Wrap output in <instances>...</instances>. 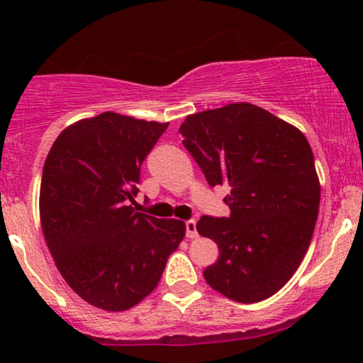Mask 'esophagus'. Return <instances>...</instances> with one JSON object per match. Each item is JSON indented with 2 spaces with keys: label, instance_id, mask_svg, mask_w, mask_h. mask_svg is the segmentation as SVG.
Segmentation results:
<instances>
[{
  "label": "esophagus",
  "instance_id": "esophagus-1",
  "mask_svg": "<svg viewBox=\"0 0 363 363\" xmlns=\"http://www.w3.org/2000/svg\"><path fill=\"white\" fill-rule=\"evenodd\" d=\"M186 237L187 239H198V230H196L194 220H187L186 222Z\"/></svg>",
  "mask_w": 363,
  "mask_h": 363
}]
</instances>
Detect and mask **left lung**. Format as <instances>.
<instances>
[{"mask_svg": "<svg viewBox=\"0 0 363 363\" xmlns=\"http://www.w3.org/2000/svg\"><path fill=\"white\" fill-rule=\"evenodd\" d=\"M210 186H227L230 215L201 216L199 235L220 256L203 277L240 303L272 297L297 272L319 213L320 186L309 141L247 102L187 116L179 128Z\"/></svg>", "mask_w": 363, "mask_h": 363, "instance_id": "obj_1", "label": "left lung"}]
</instances>
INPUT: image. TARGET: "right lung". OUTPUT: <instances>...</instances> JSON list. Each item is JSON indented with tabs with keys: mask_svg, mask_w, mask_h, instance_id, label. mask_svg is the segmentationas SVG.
Masks as SVG:
<instances>
[{
	"mask_svg": "<svg viewBox=\"0 0 363 363\" xmlns=\"http://www.w3.org/2000/svg\"><path fill=\"white\" fill-rule=\"evenodd\" d=\"M169 123L102 112L72 124L49 150L40 225L54 262L90 306L128 311L155 290L184 222L136 211L140 169Z\"/></svg>",
	"mask_w": 363,
	"mask_h": 363,
	"instance_id": "1",
	"label": "right lung"
}]
</instances>
